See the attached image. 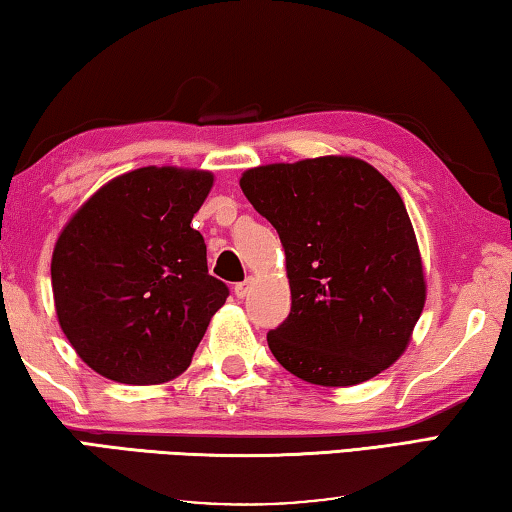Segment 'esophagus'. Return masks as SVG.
Here are the masks:
<instances>
[{"instance_id": "esophagus-1", "label": "esophagus", "mask_w": 512, "mask_h": 512, "mask_svg": "<svg viewBox=\"0 0 512 512\" xmlns=\"http://www.w3.org/2000/svg\"><path fill=\"white\" fill-rule=\"evenodd\" d=\"M250 278H246L243 282H237V285H234V294H237V298H246L248 296V291H250Z\"/></svg>"}]
</instances>
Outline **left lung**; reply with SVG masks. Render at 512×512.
Segmentation results:
<instances>
[{
    "mask_svg": "<svg viewBox=\"0 0 512 512\" xmlns=\"http://www.w3.org/2000/svg\"><path fill=\"white\" fill-rule=\"evenodd\" d=\"M239 184L287 255L291 312L266 335L275 360L323 387L364 383L399 360L426 282L394 186L353 157L250 168Z\"/></svg>",
    "mask_w": 512,
    "mask_h": 512,
    "instance_id": "8db88e82",
    "label": "left lung"
}]
</instances>
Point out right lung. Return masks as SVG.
<instances>
[{
	"label": "right lung",
	"mask_w": 512,
	"mask_h": 512,
	"mask_svg": "<svg viewBox=\"0 0 512 512\" xmlns=\"http://www.w3.org/2000/svg\"><path fill=\"white\" fill-rule=\"evenodd\" d=\"M212 184L205 170H132L63 227L52 255L56 314L100 376L157 385L191 364L230 296L209 275L205 239L191 227Z\"/></svg>",
	"instance_id": "right-lung-1"
}]
</instances>
